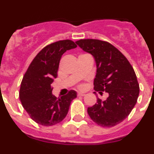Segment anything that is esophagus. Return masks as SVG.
<instances>
[{
    "instance_id": "obj_1",
    "label": "esophagus",
    "mask_w": 154,
    "mask_h": 154,
    "mask_svg": "<svg viewBox=\"0 0 154 154\" xmlns=\"http://www.w3.org/2000/svg\"><path fill=\"white\" fill-rule=\"evenodd\" d=\"M78 96H85V93H82V92H78Z\"/></svg>"
}]
</instances>
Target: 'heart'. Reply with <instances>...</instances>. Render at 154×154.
<instances>
[{
    "label": "heart",
    "mask_w": 154,
    "mask_h": 154,
    "mask_svg": "<svg viewBox=\"0 0 154 154\" xmlns=\"http://www.w3.org/2000/svg\"><path fill=\"white\" fill-rule=\"evenodd\" d=\"M80 87H82V86H80Z\"/></svg>",
    "instance_id": "1"
}]
</instances>
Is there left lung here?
<instances>
[{
    "label": "left lung",
    "instance_id": "1",
    "mask_svg": "<svg viewBox=\"0 0 154 154\" xmlns=\"http://www.w3.org/2000/svg\"><path fill=\"white\" fill-rule=\"evenodd\" d=\"M90 53L96 62L94 89L109 94L105 101L97 102L87 109L99 126L112 127L123 122L136 105L140 86L133 68L127 58L112 45L98 39H81L75 42Z\"/></svg>",
    "mask_w": 154,
    "mask_h": 154
}]
</instances>
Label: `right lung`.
Segmentation results:
<instances>
[{"label": "right lung", "instance_id": "add662e5", "mask_svg": "<svg viewBox=\"0 0 154 154\" xmlns=\"http://www.w3.org/2000/svg\"><path fill=\"white\" fill-rule=\"evenodd\" d=\"M77 47L71 40L54 42L42 48L30 64L23 77L19 97L30 117L42 126L62 122L69 112L76 92L70 90L62 97L52 95L51 83L57 77L59 62L67 50Z\"/></svg>", "mask_w": 154, "mask_h": 154}]
</instances>
